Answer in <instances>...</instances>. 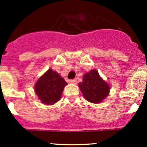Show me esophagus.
<instances>
[{"label":"esophagus","mask_w":147,"mask_h":147,"mask_svg":"<svg viewBox=\"0 0 147 147\" xmlns=\"http://www.w3.org/2000/svg\"><path fill=\"white\" fill-rule=\"evenodd\" d=\"M77 82H78V81H77L76 79L70 80H69V83H71V84H77Z\"/></svg>","instance_id":"obj_1"}]
</instances>
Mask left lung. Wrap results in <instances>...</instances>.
<instances>
[{
	"label": "left lung",
	"instance_id": "1",
	"mask_svg": "<svg viewBox=\"0 0 147 147\" xmlns=\"http://www.w3.org/2000/svg\"><path fill=\"white\" fill-rule=\"evenodd\" d=\"M84 98L91 103L102 102L108 96L110 87L100 76L96 69L83 75L82 82L78 84Z\"/></svg>",
	"mask_w": 147,
	"mask_h": 147
}]
</instances>
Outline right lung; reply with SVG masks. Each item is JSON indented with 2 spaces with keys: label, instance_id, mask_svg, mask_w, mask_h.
Masks as SVG:
<instances>
[{
  "label": "right lung",
  "instance_id": "add662e5",
  "mask_svg": "<svg viewBox=\"0 0 147 147\" xmlns=\"http://www.w3.org/2000/svg\"><path fill=\"white\" fill-rule=\"evenodd\" d=\"M67 84L64 78L50 68L35 83V92L42 103L52 105L60 100Z\"/></svg>",
  "mask_w": 147,
  "mask_h": 147
}]
</instances>
